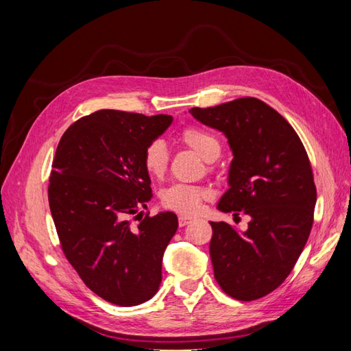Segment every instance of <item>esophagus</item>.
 I'll use <instances>...</instances> for the list:
<instances>
[{
	"instance_id": "34e87169",
	"label": "esophagus",
	"mask_w": 351,
	"mask_h": 351,
	"mask_svg": "<svg viewBox=\"0 0 351 351\" xmlns=\"http://www.w3.org/2000/svg\"><path fill=\"white\" fill-rule=\"evenodd\" d=\"M190 222H192V218H190V217H180L178 218V226L180 227H186L187 224H190Z\"/></svg>"
}]
</instances>
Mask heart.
I'll list each match as a JSON object with an SVG mask.
<instances>
[{
    "instance_id": "obj_1",
    "label": "heart",
    "mask_w": 351,
    "mask_h": 351,
    "mask_svg": "<svg viewBox=\"0 0 351 351\" xmlns=\"http://www.w3.org/2000/svg\"><path fill=\"white\" fill-rule=\"evenodd\" d=\"M178 139L183 145L195 151L202 159L210 162L219 156L222 143L219 137L210 130L197 125H187L180 132ZM143 167L155 178H162L168 169L169 152L161 139H155L143 149ZM210 168V167H209ZM209 190L192 184H171L161 192V204L164 208L182 215H193L200 209L202 202L209 199Z\"/></svg>"
}]
</instances>
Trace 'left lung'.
<instances>
[{
	"mask_svg": "<svg viewBox=\"0 0 351 351\" xmlns=\"http://www.w3.org/2000/svg\"><path fill=\"white\" fill-rule=\"evenodd\" d=\"M189 112L224 133L234 155L218 209L252 218L243 234L210 222L215 280L232 299H261L289 277L309 239L316 204L309 156L290 123L258 98Z\"/></svg>",
	"mask_w": 351,
	"mask_h": 351,
	"instance_id": "1",
	"label": "left lung"
}]
</instances>
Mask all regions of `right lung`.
<instances>
[{
	"label": "right lung",
	"mask_w": 351,
	"mask_h": 351,
	"mask_svg": "<svg viewBox=\"0 0 351 351\" xmlns=\"http://www.w3.org/2000/svg\"><path fill=\"white\" fill-rule=\"evenodd\" d=\"M171 121L165 114L95 111L69 127L52 161L48 200L62 253L88 289L117 306L141 304L158 291L178 227L173 212L146 214L136 227L129 219L152 197L143 149Z\"/></svg>",
	"instance_id": "1"
}]
</instances>
